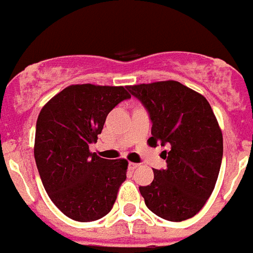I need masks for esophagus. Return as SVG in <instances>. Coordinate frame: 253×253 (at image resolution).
I'll return each instance as SVG.
<instances>
[{"label": "esophagus", "instance_id": "1", "mask_svg": "<svg viewBox=\"0 0 253 253\" xmlns=\"http://www.w3.org/2000/svg\"><path fill=\"white\" fill-rule=\"evenodd\" d=\"M139 167V164H137V163H129V169H131V170H134V169H137Z\"/></svg>", "mask_w": 253, "mask_h": 253}]
</instances>
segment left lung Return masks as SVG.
<instances>
[{
  "label": "left lung",
  "mask_w": 253,
  "mask_h": 253,
  "mask_svg": "<svg viewBox=\"0 0 253 253\" xmlns=\"http://www.w3.org/2000/svg\"><path fill=\"white\" fill-rule=\"evenodd\" d=\"M128 90L149 111L151 147L162 152L166 169H154V181L139 186L151 212L178 222L199 212L213 191L220 173L224 142L211 104L178 81L130 85Z\"/></svg>",
  "instance_id": "obj_1"
}]
</instances>
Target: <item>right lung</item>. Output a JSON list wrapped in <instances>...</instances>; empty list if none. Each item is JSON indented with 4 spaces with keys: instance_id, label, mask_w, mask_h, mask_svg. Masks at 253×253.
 <instances>
[{
    "instance_id": "1",
    "label": "right lung",
    "mask_w": 253,
    "mask_h": 253,
    "mask_svg": "<svg viewBox=\"0 0 253 253\" xmlns=\"http://www.w3.org/2000/svg\"><path fill=\"white\" fill-rule=\"evenodd\" d=\"M130 94L124 86L70 85L39 115L35 160L42 185L58 210L75 221L102 218L114 207L128 162L90 152L108 112Z\"/></svg>"
}]
</instances>
